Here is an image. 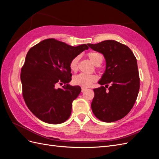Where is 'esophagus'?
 <instances>
[{
	"instance_id": "34e87169",
	"label": "esophagus",
	"mask_w": 159,
	"mask_h": 159,
	"mask_svg": "<svg viewBox=\"0 0 159 159\" xmlns=\"http://www.w3.org/2000/svg\"><path fill=\"white\" fill-rule=\"evenodd\" d=\"M85 90H86V88H82V89H81L82 93H83V92H84Z\"/></svg>"
}]
</instances>
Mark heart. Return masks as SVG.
Listing matches in <instances>:
<instances>
[{"label": "heart", "mask_w": 159, "mask_h": 159, "mask_svg": "<svg viewBox=\"0 0 159 159\" xmlns=\"http://www.w3.org/2000/svg\"><path fill=\"white\" fill-rule=\"evenodd\" d=\"M87 56H88L92 62L96 66L100 65L103 62V56L98 52H91L87 53ZM79 60V57L76 56V57H74L70 61L69 67L72 71H76L78 69ZM97 79H98V77L94 75H86L84 73H80L75 76L73 81L75 84L79 85L83 87V88H86V87H89L91 86V84L96 82Z\"/></svg>", "instance_id": "obj_1"}]
</instances>
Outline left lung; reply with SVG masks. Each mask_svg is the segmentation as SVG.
Listing matches in <instances>:
<instances>
[{"instance_id":"left-lung-1","label":"left lung","mask_w":159,"mask_h":159,"mask_svg":"<svg viewBox=\"0 0 159 159\" xmlns=\"http://www.w3.org/2000/svg\"><path fill=\"white\" fill-rule=\"evenodd\" d=\"M88 45L103 54L106 61L105 73L98 82L106 86L94 89L92 110L102 121L121 120L131 111L139 93L140 79L137 59L127 45L114 40Z\"/></svg>"}]
</instances>
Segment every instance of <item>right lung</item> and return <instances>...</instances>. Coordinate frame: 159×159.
Listing matches in <instances>:
<instances>
[{
    "mask_svg": "<svg viewBox=\"0 0 159 159\" xmlns=\"http://www.w3.org/2000/svg\"><path fill=\"white\" fill-rule=\"evenodd\" d=\"M89 47H76L53 38L44 39L30 49L21 69L22 95L29 110L38 118L51 124L69 119L73 101L81 92L70 86V61ZM59 84L62 88H57Z\"/></svg>",
    "mask_w": 159,
    "mask_h": 159,
    "instance_id": "add662e5",
    "label": "right lung"
}]
</instances>
